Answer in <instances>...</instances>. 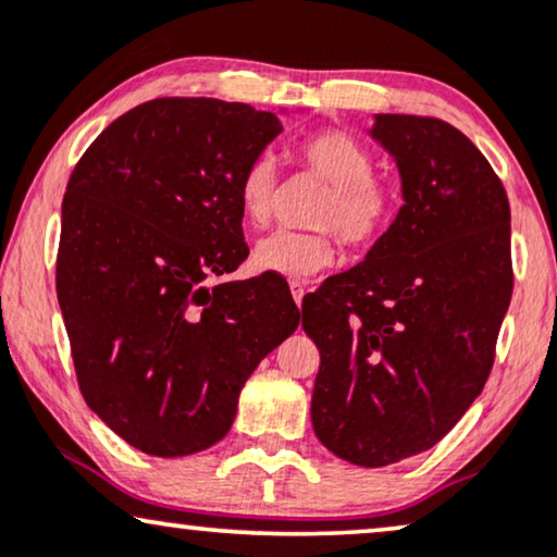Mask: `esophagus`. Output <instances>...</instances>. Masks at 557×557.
Listing matches in <instances>:
<instances>
[{"instance_id":"obj_1","label":"esophagus","mask_w":557,"mask_h":557,"mask_svg":"<svg viewBox=\"0 0 557 557\" xmlns=\"http://www.w3.org/2000/svg\"><path fill=\"white\" fill-rule=\"evenodd\" d=\"M290 293H293V300L298 302V308L302 306V295H306V285L298 283V280H293L290 283Z\"/></svg>"}]
</instances>
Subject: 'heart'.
Masks as SVG:
<instances>
[{
  "instance_id": "1",
  "label": "heart",
  "mask_w": 557,
  "mask_h": 557,
  "mask_svg": "<svg viewBox=\"0 0 557 557\" xmlns=\"http://www.w3.org/2000/svg\"><path fill=\"white\" fill-rule=\"evenodd\" d=\"M295 160L323 177V196L310 224L321 232H274L255 247L257 270L290 280L313 277L333 264L338 239L348 249H372L395 226L399 190L387 177L374 175V152L344 129H318L295 145ZM242 219L264 228L277 206V168L270 154H259L242 170L236 183Z\"/></svg>"
}]
</instances>
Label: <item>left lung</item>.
<instances>
[{"label": "left lung", "mask_w": 557, "mask_h": 557, "mask_svg": "<svg viewBox=\"0 0 557 557\" xmlns=\"http://www.w3.org/2000/svg\"><path fill=\"white\" fill-rule=\"evenodd\" d=\"M405 206L361 264L302 300L321 351L310 418L348 463L433 448L481 395L511 300L509 201L463 132L435 116L376 114Z\"/></svg>", "instance_id": "8db88e82"}]
</instances>
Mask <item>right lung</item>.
I'll return each mask as SVG.
<instances>
[{
	"instance_id": "add662e5",
	"label": "right lung",
	"mask_w": 557,
	"mask_h": 557,
	"mask_svg": "<svg viewBox=\"0 0 557 557\" xmlns=\"http://www.w3.org/2000/svg\"><path fill=\"white\" fill-rule=\"evenodd\" d=\"M280 129L249 103L165 96L73 168L55 262L73 367L86 405L143 454L224 438L244 382L298 329L280 280L206 285L249 255L236 183Z\"/></svg>"
}]
</instances>
